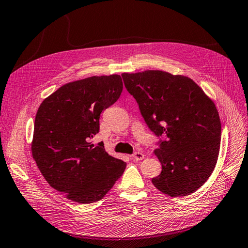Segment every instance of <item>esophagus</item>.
<instances>
[{
  "label": "esophagus",
  "mask_w": 248,
  "mask_h": 248,
  "mask_svg": "<svg viewBox=\"0 0 248 248\" xmlns=\"http://www.w3.org/2000/svg\"><path fill=\"white\" fill-rule=\"evenodd\" d=\"M132 156H133V158L135 160H141V159L145 158V154L141 153V152H135L133 155H132Z\"/></svg>",
  "instance_id": "esophagus-1"
}]
</instances>
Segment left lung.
I'll list each match as a JSON object with an SVG mask.
<instances>
[{
    "label": "left lung",
    "mask_w": 248,
    "mask_h": 248,
    "mask_svg": "<svg viewBox=\"0 0 248 248\" xmlns=\"http://www.w3.org/2000/svg\"><path fill=\"white\" fill-rule=\"evenodd\" d=\"M141 116L157 137L155 149L162 172L153 185L170 197L193 193L214 171L221 143V120L216 105L190 79L163 71L123 75Z\"/></svg>",
    "instance_id": "1"
}]
</instances>
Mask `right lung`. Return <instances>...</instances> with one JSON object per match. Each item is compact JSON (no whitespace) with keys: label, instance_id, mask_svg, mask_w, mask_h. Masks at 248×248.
<instances>
[{"label":"right lung","instance_id":"obj_1","mask_svg":"<svg viewBox=\"0 0 248 248\" xmlns=\"http://www.w3.org/2000/svg\"><path fill=\"white\" fill-rule=\"evenodd\" d=\"M119 75L66 83L45 98L34 119L32 157L49 185L80 204L101 200L123 175L125 163L91 142L103 110L123 92Z\"/></svg>","mask_w":248,"mask_h":248}]
</instances>
